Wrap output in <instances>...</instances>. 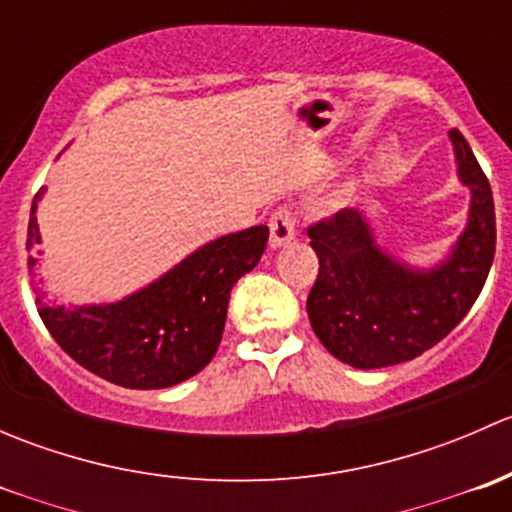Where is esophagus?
Wrapping results in <instances>:
<instances>
[{
	"mask_svg": "<svg viewBox=\"0 0 512 512\" xmlns=\"http://www.w3.org/2000/svg\"><path fill=\"white\" fill-rule=\"evenodd\" d=\"M294 220H292V213L285 208L277 210L275 215L270 218V245L275 247H285L289 242L294 240Z\"/></svg>",
	"mask_w": 512,
	"mask_h": 512,
	"instance_id": "obj_1",
	"label": "esophagus"
}]
</instances>
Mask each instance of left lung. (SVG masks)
I'll return each mask as SVG.
<instances>
[{
	"mask_svg": "<svg viewBox=\"0 0 512 512\" xmlns=\"http://www.w3.org/2000/svg\"><path fill=\"white\" fill-rule=\"evenodd\" d=\"M458 180L471 190L468 223L441 262L411 267L381 250L356 210L309 227L319 275L307 299L314 334L354 369H381L421 356L468 314L495 255L493 193L471 146L448 133Z\"/></svg>",
	"mask_w": 512,
	"mask_h": 512,
	"instance_id": "8db88e82",
	"label": "left lung"
}]
</instances>
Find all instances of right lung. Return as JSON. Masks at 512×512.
<instances>
[{
  "instance_id": "obj_1",
  "label": "right lung",
  "mask_w": 512,
  "mask_h": 512,
  "mask_svg": "<svg viewBox=\"0 0 512 512\" xmlns=\"http://www.w3.org/2000/svg\"><path fill=\"white\" fill-rule=\"evenodd\" d=\"M34 195L27 250L41 242ZM267 225L205 242L151 285L108 304L46 302L34 287L36 309L61 349L91 374L126 389H168L210 364L223 339L230 289L260 262ZM29 275L36 260L29 255Z\"/></svg>"
}]
</instances>
